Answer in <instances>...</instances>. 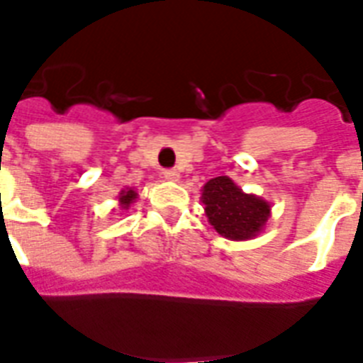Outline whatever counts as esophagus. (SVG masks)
<instances>
[{
    "label": "esophagus",
    "instance_id": "34e87169",
    "mask_svg": "<svg viewBox=\"0 0 363 363\" xmlns=\"http://www.w3.org/2000/svg\"><path fill=\"white\" fill-rule=\"evenodd\" d=\"M163 177H165L167 181L177 182V181H179V179H181V173H179V171H177V169H165V171H163Z\"/></svg>",
    "mask_w": 363,
    "mask_h": 363
}]
</instances>
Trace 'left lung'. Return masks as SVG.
Masks as SVG:
<instances>
[{
    "label": "left lung",
    "mask_w": 363,
    "mask_h": 363,
    "mask_svg": "<svg viewBox=\"0 0 363 363\" xmlns=\"http://www.w3.org/2000/svg\"><path fill=\"white\" fill-rule=\"evenodd\" d=\"M209 223L228 240H251L264 228L270 203L253 194H245L228 177H215L201 190Z\"/></svg>",
    "instance_id": "left-lung-1"
}]
</instances>
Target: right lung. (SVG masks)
Returning <instances> with one entry per match:
<instances>
[{"label": "right lung", "instance_id": "obj_1", "mask_svg": "<svg viewBox=\"0 0 363 363\" xmlns=\"http://www.w3.org/2000/svg\"><path fill=\"white\" fill-rule=\"evenodd\" d=\"M137 200V192L133 188H127V190H121L120 192V206L121 209H129L133 201Z\"/></svg>", "mask_w": 363, "mask_h": 363}]
</instances>
